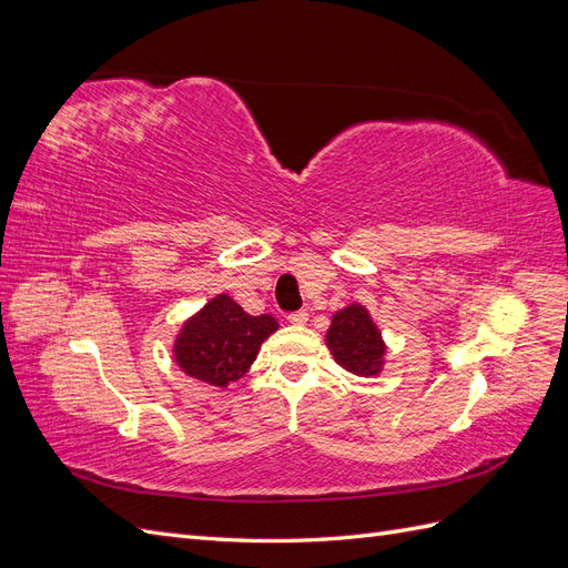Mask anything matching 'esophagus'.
<instances>
[{
    "label": "esophagus",
    "instance_id": "34e87169",
    "mask_svg": "<svg viewBox=\"0 0 568 568\" xmlns=\"http://www.w3.org/2000/svg\"><path fill=\"white\" fill-rule=\"evenodd\" d=\"M286 320H288L291 324L301 326V324H305V322H307V311H296V313H291Z\"/></svg>",
    "mask_w": 568,
    "mask_h": 568
}]
</instances>
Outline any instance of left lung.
Masks as SVG:
<instances>
[{"mask_svg": "<svg viewBox=\"0 0 568 568\" xmlns=\"http://www.w3.org/2000/svg\"><path fill=\"white\" fill-rule=\"evenodd\" d=\"M326 346L343 369L357 376H376L384 367L386 343L369 311L359 303L334 313L332 326L326 329Z\"/></svg>", "mask_w": 568, "mask_h": 568, "instance_id": "obj_1", "label": "left lung"}]
</instances>
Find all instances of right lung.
<instances>
[{
	"label": "right lung",
	"mask_w": 568,
	"mask_h": 568,
	"mask_svg": "<svg viewBox=\"0 0 568 568\" xmlns=\"http://www.w3.org/2000/svg\"><path fill=\"white\" fill-rule=\"evenodd\" d=\"M277 329L272 315L253 317L232 296L217 294L182 324L175 363L192 379L225 388L251 369L263 341Z\"/></svg>",
	"instance_id": "add662e5"
}]
</instances>
